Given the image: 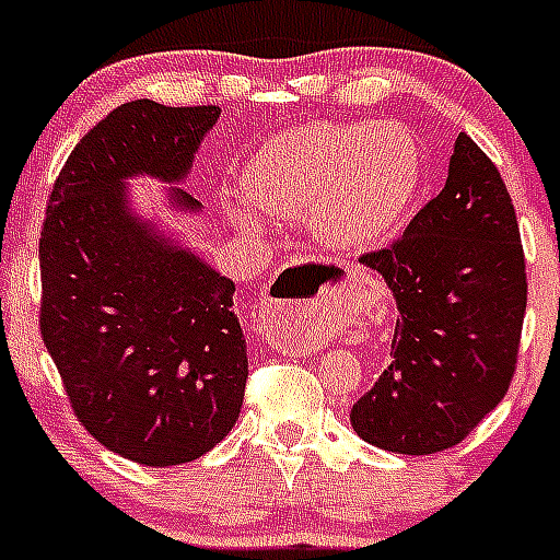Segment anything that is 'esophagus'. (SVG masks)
Listing matches in <instances>:
<instances>
[{
    "mask_svg": "<svg viewBox=\"0 0 560 560\" xmlns=\"http://www.w3.org/2000/svg\"><path fill=\"white\" fill-rule=\"evenodd\" d=\"M325 303H305L294 300L291 283H280L266 294L264 311H260V328L271 348L283 353H296L308 341V323L323 316Z\"/></svg>",
    "mask_w": 560,
    "mask_h": 560,
    "instance_id": "obj_1",
    "label": "esophagus"
}]
</instances>
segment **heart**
<instances>
[{"label": "heart", "instance_id": "heart-1", "mask_svg": "<svg viewBox=\"0 0 560 560\" xmlns=\"http://www.w3.org/2000/svg\"><path fill=\"white\" fill-rule=\"evenodd\" d=\"M249 201L235 215L260 224V210L280 219L311 215L314 232L336 249L378 244L420 190V151L393 122H311L277 133L246 162Z\"/></svg>", "mask_w": 560, "mask_h": 560}]
</instances>
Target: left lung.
<instances>
[{"instance_id":"1","label":"left lung","mask_w":560,"mask_h":560,"mask_svg":"<svg viewBox=\"0 0 560 560\" xmlns=\"http://www.w3.org/2000/svg\"><path fill=\"white\" fill-rule=\"evenodd\" d=\"M398 305L389 364L350 409L370 446L438 454L457 446L511 387L527 277L511 196L468 133L446 187L398 244L361 257Z\"/></svg>"}]
</instances>
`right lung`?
I'll list each match as a JSON object with an SVG mask.
<instances>
[{
	"label": "right lung",
	"instance_id": "right-lung-1",
	"mask_svg": "<svg viewBox=\"0 0 560 560\" xmlns=\"http://www.w3.org/2000/svg\"><path fill=\"white\" fill-rule=\"evenodd\" d=\"M219 117V106L114 108L69 153L38 241L42 336L72 409L108 452L151 468L199 459L244 404L235 283L128 192L151 176L173 185L167 210L201 212L182 185Z\"/></svg>",
	"mask_w": 560,
	"mask_h": 560
}]
</instances>
